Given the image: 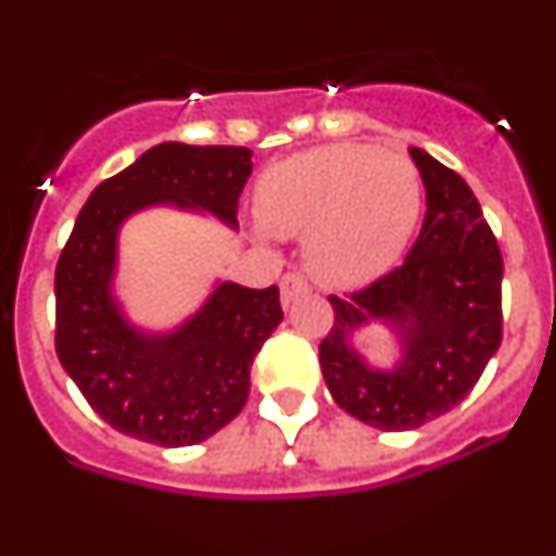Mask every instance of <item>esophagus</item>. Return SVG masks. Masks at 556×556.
I'll use <instances>...</instances> for the list:
<instances>
[{
    "mask_svg": "<svg viewBox=\"0 0 556 556\" xmlns=\"http://www.w3.org/2000/svg\"><path fill=\"white\" fill-rule=\"evenodd\" d=\"M308 281L306 275L298 273V269H289L287 275L281 278V301L283 306H289V303H294L298 298H303V294H308Z\"/></svg>",
    "mask_w": 556,
    "mask_h": 556,
    "instance_id": "1",
    "label": "esophagus"
}]
</instances>
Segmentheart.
<instances>
[{
  "label": "heart",
  "instance_id": "heart-1",
  "mask_svg": "<svg viewBox=\"0 0 556 556\" xmlns=\"http://www.w3.org/2000/svg\"><path fill=\"white\" fill-rule=\"evenodd\" d=\"M258 219L275 236H306L308 267L326 283H362L404 253L420 217V175L406 155L328 144L269 166Z\"/></svg>",
  "mask_w": 556,
  "mask_h": 556
}]
</instances>
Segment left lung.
I'll list each match as a JSON object with an SVG mask.
<instances>
[{"label":"left lung","mask_w":556,"mask_h":556,"mask_svg":"<svg viewBox=\"0 0 556 556\" xmlns=\"http://www.w3.org/2000/svg\"><path fill=\"white\" fill-rule=\"evenodd\" d=\"M426 186V219L404 264L358 292L328 294L333 326L320 342L326 384L348 415L381 431L420 429L465 401L501 345L504 262L479 200L454 169L412 147ZM370 319L405 333L395 371L367 368L346 348Z\"/></svg>","instance_id":"left-lung-1"}]
</instances>
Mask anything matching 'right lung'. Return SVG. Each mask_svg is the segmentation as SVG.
<instances>
[{
  "instance_id": "1",
  "label": "right lung",
  "mask_w": 556,
  "mask_h": 556,
  "mask_svg": "<svg viewBox=\"0 0 556 556\" xmlns=\"http://www.w3.org/2000/svg\"><path fill=\"white\" fill-rule=\"evenodd\" d=\"M248 147H152L102 180L77 214L55 267V351L111 429L180 448L228 426L250 392V365L283 320L278 287L223 283L189 326L141 337L108 294L116 228L132 211L175 200L236 223L253 164Z\"/></svg>"
}]
</instances>
